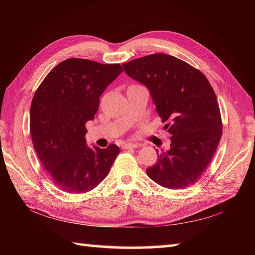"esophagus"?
<instances>
[{"mask_svg": "<svg viewBox=\"0 0 255 255\" xmlns=\"http://www.w3.org/2000/svg\"><path fill=\"white\" fill-rule=\"evenodd\" d=\"M138 144H135V143H126V144H124V146L123 147L125 148V149H131V148H136V147H138Z\"/></svg>", "mask_w": 255, "mask_h": 255, "instance_id": "esophagus-1", "label": "esophagus"}]
</instances>
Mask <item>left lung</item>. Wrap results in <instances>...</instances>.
<instances>
[{
	"instance_id": "obj_1",
	"label": "left lung",
	"mask_w": 255,
	"mask_h": 255,
	"mask_svg": "<svg viewBox=\"0 0 255 255\" xmlns=\"http://www.w3.org/2000/svg\"><path fill=\"white\" fill-rule=\"evenodd\" d=\"M126 74L145 85L164 129L171 135L170 149L157 153L146 169L154 182L183 189L196 182L210 163L222 137L217 98L207 77L183 60L153 54L123 64Z\"/></svg>"
}]
</instances>
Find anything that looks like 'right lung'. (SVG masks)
<instances>
[{"mask_svg": "<svg viewBox=\"0 0 255 255\" xmlns=\"http://www.w3.org/2000/svg\"><path fill=\"white\" fill-rule=\"evenodd\" d=\"M122 72L119 64L68 58L48 73L34 93L30 108L33 148L64 191L83 193L96 188L120 152L114 144L107 148L88 146L84 136L101 94Z\"/></svg>", "mask_w": 255, "mask_h": 255, "instance_id": "right-lung-1", "label": "right lung"}]
</instances>
